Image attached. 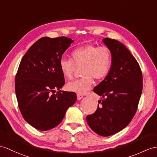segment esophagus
<instances>
[{
	"instance_id": "obj_1",
	"label": "esophagus",
	"mask_w": 157,
	"mask_h": 157,
	"mask_svg": "<svg viewBox=\"0 0 157 157\" xmlns=\"http://www.w3.org/2000/svg\"><path fill=\"white\" fill-rule=\"evenodd\" d=\"M83 98V96L81 94H77V99L78 100H81V98Z\"/></svg>"
}]
</instances>
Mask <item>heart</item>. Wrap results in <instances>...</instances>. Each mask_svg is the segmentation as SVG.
Segmentation results:
<instances>
[{"label":"heart","mask_w":157,"mask_h":157,"mask_svg":"<svg viewBox=\"0 0 157 157\" xmlns=\"http://www.w3.org/2000/svg\"><path fill=\"white\" fill-rule=\"evenodd\" d=\"M71 59L62 58L59 67L63 75L71 79L77 69H81L80 79L67 83L68 90L78 94H85L93 84V78L102 79L109 73L113 63V55L106 47H98L94 44H85L76 48L71 52Z\"/></svg>","instance_id":"1"}]
</instances>
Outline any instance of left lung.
<instances>
[{
    "mask_svg": "<svg viewBox=\"0 0 157 157\" xmlns=\"http://www.w3.org/2000/svg\"><path fill=\"white\" fill-rule=\"evenodd\" d=\"M102 42L112 52V67L94 88L103 99L86 120L94 132L109 136L124 128L135 116L142 93L143 75L137 60L123 44L109 38Z\"/></svg>",
    "mask_w": 157,
    "mask_h": 157,
    "instance_id": "left-lung-1",
    "label": "left lung"
}]
</instances>
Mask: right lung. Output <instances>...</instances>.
I'll return each mask as SVG.
<instances>
[{
	"label": "right lung",
	"mask_w": 157,
	"mask_h": 157,
	"mask_svg": "<svg viewBox=\"0 0 157 157\" xmlns=\"http://www.w3.org/2000/svg\"><path fill=\"white\" fill-rule=\"evenodd\" d=\"M73 42L65 36L41 38L30 47L19 64L15 76L18 107L24 119L40 131L59 125L76 101L74 92L60 90L65 81L59 61Z\"/></svg>",
	"instance_id": "add662e5"
}]
</instances>
